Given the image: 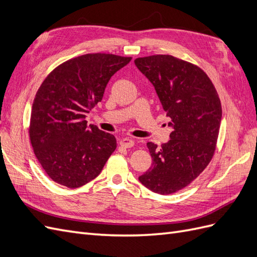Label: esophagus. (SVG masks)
I'll list each match as a JSON object with an SVG mask.
<instances>
[{
	"mask_svg": "<svg viewBox=\"0 0 257 257\" xmlns=\"http://www.w3.org/2000/svg\"><path fill=\"white\" fill-rule=\"evenodd\" d=\"M120 146L123 147V148H132L134 146V141L132 138L125 137V138H123L120 141Z\"/></svg>",
	"mask_w": 257,
	"mask_h": 257,
	"instance_id": "esophagus-1",
	"label": "esophagus"
}]
</instances>
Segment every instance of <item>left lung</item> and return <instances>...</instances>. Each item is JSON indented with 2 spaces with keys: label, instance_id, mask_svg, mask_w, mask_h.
<instances>
[{
  "label": "left lung",
  "instance_id": "left-lung-1",
  "mask_svg": "<svg viewBox=\"0 0 257 257\" xmlns=\"http://www.w3.org/2000/svg\"><path fill=\"white\" fill-rule=\"evenodd\" d=\"M134 62L153 84L173 128L168 143L147 144L152 164L138 179L150 191L168 195L195 180L211 161L222 119L221 102L207 74L189 62L169 54Z\"/></svg>",
  "mask_w": 257,
  "mask_h": 257
}]
</instances>
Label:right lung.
Returning a JSON list of instances; mask_svg holds the SVG:
<instances>
[{"label":"right lung","mask_w":257,"mask_h":257,"mask_svg":"<svg viewBox=\"0 0 257 257\" xmlns=\"http://www.w3.org/2000/svg\"><path fill=\"white\" fill-rule=\"evenodd\" d=\"M132 58L88 53L62 63L46 77L32 105L30 141L54 182L76 189L96 178L116 148L112 134L85 121L103 98L111 76Z\"/></svg>","instance_id":"obj_1"}]
</instances>
